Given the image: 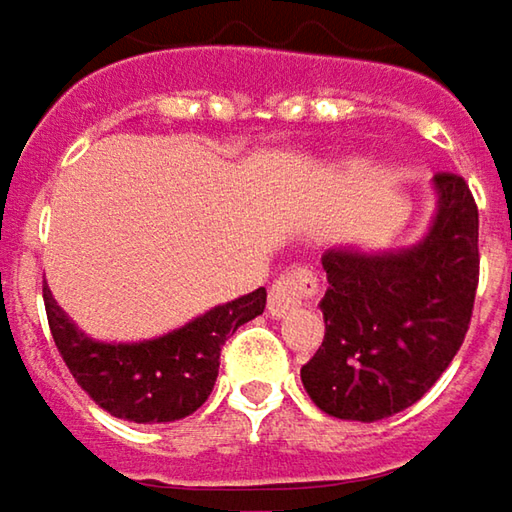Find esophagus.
<instances>
[{
  "mask_svg": "<svg viewBox=\"0 0 512 512\" xmlns=\"http://www.w3.org/2000/svg\"><path fill=\"white\" fill-rule=\"evenodd\" d=\"M314 291H317V276L311 271H291V274L279 276L268 297L271 317H285L294 309H300Z\"/></svg>",
  "mask_w": 512,
  "mask_h": 512,
  "instance_id": "34e87169",
  "label": "esophagus"
}]
</instances>
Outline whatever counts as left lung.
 I'll use <instances>...</instances> for the list:
<instances>
[{
	"mask_svg": "<svg viewBox=\"0 0 512 512\" xmlns=\"http://www.w3.org/2000/svg\"><path fill=\"white\" fill-rule=\"evenodd\" d=\"M420 241L323 253V344L303 364L309 399L329 417L379 422L411 408L452 364L478 288V206L457 174L431 180Z\"/></svg>",
	"mask_w": 512,
	"mask_h": 512,
	"instance_id": "8db88e82",
	"label": "left lung"
}]
</instances>
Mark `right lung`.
Segmentation results:
<instances>
[{"label": "right lung", "mask_w": 512, "mask_h": 512, "mask_svg": "<svg viewBox=\"0 0 512 512\" xmlns=\"http://www.w3.org/2000/svg\"><path fill=\"white\" fill-rule=\"evenodd\" d=\"M43 300L57 352L98 408L128 422H174L209 399L224 341L265 311L268 294L256 288L145 341H98L57 306L49 285Z\"/></svg>", "instance_id": "obj_1"}]
</instances>
